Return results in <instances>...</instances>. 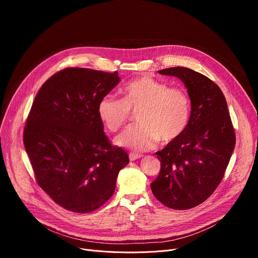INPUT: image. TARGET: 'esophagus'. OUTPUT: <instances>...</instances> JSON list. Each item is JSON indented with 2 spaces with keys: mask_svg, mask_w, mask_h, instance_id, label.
Returning a JSON list of instances; mask_svg holds the SVG:
<instances>
[{
  "mask_svg": "<svg viewBox=\"0 0 258 258\" xmlns=\"http://www.w3.org/2000/svg\"><path fill=\"white\" fill-rule=\"evenodd\" d=\"M128 157H130V160H131V161H135V160H138V159H140V158L142 157V155H139V154H134V153H131Z\"/></svg>",
  "mask_w": 258,
  "mask_h": 258,
  "instance_id": "1",
  "label": "esophagus"
}]
</instances>
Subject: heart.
I'll return each instance as SVG.
<instances>
[{"mask_svg": "<svg viewBox=\"0 0 258 258\" xmlns=\"http://www.w3.org/2000/svg\"><path fill=\"white\" fill-rule=\"evenodd\" d=\"M123 98L104 95L98 102L97 115L111 133H116L137 112L140 124L128 127L115 140L116 144L135 152L152 150L160 141L168 144L186 132L191 116L188 93L150 76L132 80L122 89Z\"/></svg>", "mask_w": 258, "mask_h": 258, "instance_id": "obj_1", "label": "heart"}]
</instances>
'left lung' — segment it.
Returning <instances> with one entry per match:
<instances>
[{
  "mask_svg": "<svg viewBox=\"0 0 258 258\" xmlns=\"http://www.w3.org/2000/svg\"><path fill=\"white\" fill-rule=\"evenodd\" d=\"M158 72L185 84L191 116L183 136L156 153L161 169L151 188L166 207L187 210L205 202L220 185L234 150L235 132L224 94L211 79L184 67Z\"/></svg>",
  "mask_w": 258,
  "mask_h": 258,
  "instance_id": "8db88e82",
  "label": "left lung"
}]
</instances>
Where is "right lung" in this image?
<instances>
[{"label":"right lung","mask_w":258,"mask_h":258,"mask_svg":"<svg viewBox=\"0 0 258 258\" xmlns=\"http://www.w3.org/2000/svg\"><path fill=\"white\" fill-rule=\"evenodd\" d=\"M118 72L66 68L39 89L23 140L38 186L67 210L100 208L116 187L127 153L104 135L100 98L119 83Z\"/></svg>","instance_id":"1"}]
</instances>
